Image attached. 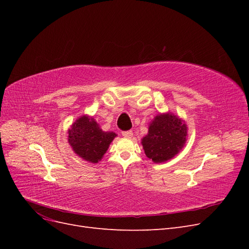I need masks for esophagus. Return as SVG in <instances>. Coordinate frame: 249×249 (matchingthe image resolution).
I'll return each instance as SVG.
<instances>
[{"label": "esophagus", "mask_w": 249, "mask_h": 249, "mask_svg": "<svg viewBox=\"0 0 249 249\" xmlns=\"http://www.w3.org/2000/svg\"><path fill=\"white\" fill-rule=\"evenodd\" d=\"M123 136L125 138H131L133 136V132L132 131H124L123 132Z\"/></svg>", "instance_id": "1"}]
</instances>
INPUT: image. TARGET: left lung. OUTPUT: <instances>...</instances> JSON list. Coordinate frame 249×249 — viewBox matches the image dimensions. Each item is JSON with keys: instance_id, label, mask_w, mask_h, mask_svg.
Segmentation results:
<instances>
[{"instance_id": "left-lung-1", "label": "left lung", "mask_w": 249, "mask_h": 249, "mask_svg": "<svg viewBox=\"0 0 249 249\" xmlns=\"http://www.w3.org/2000/svg\"><path fill=\"white\" fill-rule=\"evenodd\" d=\"M187 126L183 120L172 114L155 117L148 127V134L142 139L147 158L155 163H162L175 157L183 148Z\"/></svg>"}]
</instances>
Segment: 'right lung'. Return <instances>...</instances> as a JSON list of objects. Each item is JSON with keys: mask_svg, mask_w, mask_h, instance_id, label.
<instances>
[{"mask_svg": "<svg viewBox=\"0 0 249 249\" xmlns=\"http://www.w3.org/2000/svg\"><path fill=\"white\" fill-rule=\"evenodd\" d=\"M115 137V133L102 131L94 119L88 116L80 117L69 130V142L73 152L91 163L102 159Z\"/></svg>", "mask_w": 249, "mask_h": 249, "instance_id": "obj_1", "label": "right lung"}]
</instances>
